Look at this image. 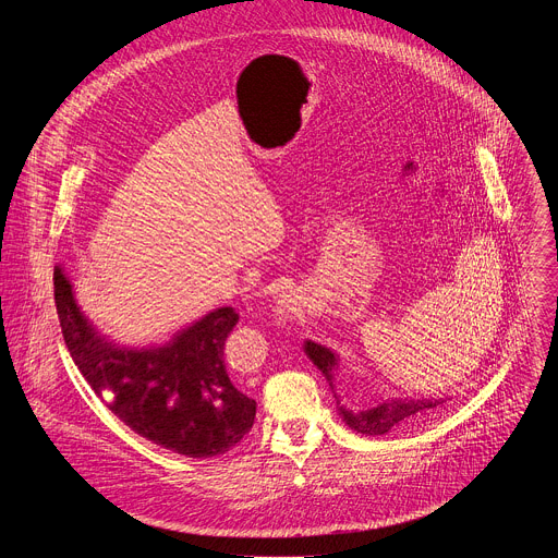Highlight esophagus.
Returning a JSON list of instances; mask_svg holds the SVG:
<instances>
[{"instance_id":"obj_1","label":"esophagus","mask_w":558,"mask_h":558,"mask_svg":"<svg viewBox=\"0 0 558 558\" xmlns=\"http://www.w3.org/2000/svg\"><path fill=\"white\" fill-rule=\"evenodd\" d=\"M291 302L287 300V298H282V300H278V304H276V317H278V323H287L289 317H291Z\"/></svg>"}]
</instances>
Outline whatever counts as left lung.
Here are the masks:
<instances>
[{"mask_svg": "<svg viewBox=\"0 0 558 558\" xmlns=\"http://www.w3.org/2000/svg\"><path fill=\"white\" fill-rule=\"evenodd\" d=\"M304 353L306 357L320 368V373L327 377L336 404H338V413L344 420V424L362 435H384L388 430H392L395 426L400 424H409L413 420H420L424 415H428L430 411H435L437 407H441L446 400H411V397H388L381 404L375 407H366V409H353V407H344L340 402V395L336 392V373H338V355L323 347L317 342L306 340L304 342Z\"/></svg>", "mask_w": 558, "mask_h": 558, "instance_id": "obj_1", "label": "left lung"}]
</instances>
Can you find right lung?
<instances>
[{
    "label": "right lung",
    "mask_w": 558,
    "mask_h": 558,
    "mask_svg": "<svg viewBox=\"0 0 558 558\" xmlns=\"http://www.w3.org/2000/svg\"><path fill=\"white\" fill-rule=\"evenodd\" d=\"M54 304L65 347L108 409L136 435L172 452L207 459L225 454L252 430L256 400L227 375L222 349L238 323L220 306L154 347H119L78 308L72 282L54 269Z\"/></svg>",
    "instance_id": "obj_1"
}]
</instances>
